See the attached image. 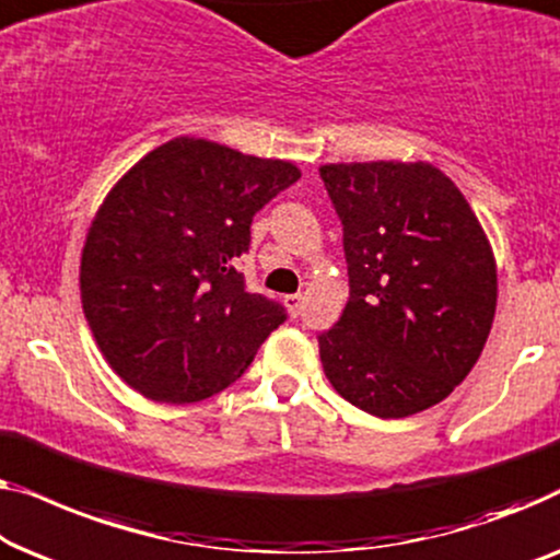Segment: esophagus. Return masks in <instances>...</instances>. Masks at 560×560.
<instances>
[{"label":"esophagus","instance_id":"1","mask_svg":"<svg viewBox=\"0 0 560 560\" xmlns=\"http://www.w3.org/2000/svg\"><path fill=\"white\" fill-rule=\"evenodd\" d=\"M302 304H304L302 294H287V296H283V306H287V310L294 314V317L299 312H302Z\"/></svg>","mask_w":560,"mask_h":560}]
</instances>
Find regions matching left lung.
Listing matches in <instances>:
<instances>
[{
	"mask_svg": "<svg viewBox=\"0 0 560 560\" xmlns=\"http://www.w3.org/2000/svg\"><path fill=\"white\" fill-rule=\"evenodd\" d=\"M342 220L350 299L322 332L327 381L377 419L436 406L482 355L498 306L490 241L427 162L319 167Z\"/></svg>",
	"mask_w": 560,
	"mask_h": 560,
	"instance_id": "left-lung-1",
	"label": "left lung"
}]
</instances>
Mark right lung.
I'll use <instances>...</instances> for the list:
<instances>
[{
	"label": "right lung",
	"instance_id": "right-lung-1",
	"mask_svg": "<svg viewBox=\"0 0 560 560\" xmlns=\"http://www.w3.org/2000/svg\"><path fill=\"white\" fill-rule=\"evenodd\" d=\"M299 177L291 162L177 137L114 185L85 235L81 299L121 381L179 406L246 373L287 310L250 294L235 258L256 212Z\"/></svg>",
	"mask_w": 560,
	"mask_h": 560
}]
</instances>
